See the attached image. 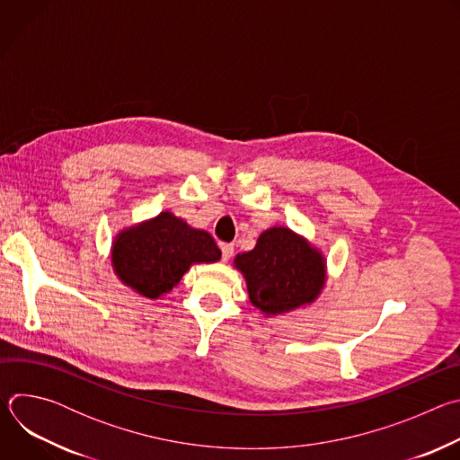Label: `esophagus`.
I'll list each match as a JSON object with an SVG mask.
<instances>
[{
	"label": "esophagus",
	"mask_w": 460,
	"mask_h": 460,
	"mask_svg": "<svg viewBox=\"0 0 460 460\" xmlns=\"http://www.w3.org/2000/svg\"><path fill=\"white\" fill-rule=\"evenodd\" d=\"M220 249H222V260L224 261H227L233 256V252H234L233 243H220Z\"/></svg>",
	"instance_id": "esophagus-1"
}]
</instances>
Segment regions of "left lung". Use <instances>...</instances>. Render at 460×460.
I'll return each instance as SVG.
<instances>
[{
    "mask_svg": "<svg viewBox=\"0 0 460 460\" xmlns=\"http://www.w3.org/2000/svg\"><path fill=\"white\" fill-rule=\"evenodd\" d=\"M245 279L251 304L264 316H279L311 305L327 282L323 252L289 227L275 226L254 249L233 260Z\"/></svg>",
    "mask_w": 460,
    "mask_h": 460,
    "instance_id": "obj_1",
    "label": "left lung"
}]
</instances>
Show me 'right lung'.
<instances>
[{"mask_svg":"<svg viewBox=\"0 0 460 460\" xmlns=\"http://www.w3.org/2000/svg\"><path fill=\"white\" fill-rule=\"evenodd\" d=\"M118 280L137 295L158 300L178 286L194 264H215L222 252L213 236L171 211L123 227L111 243Z\"/></svg>","mask_w":460,"mask_h":460,"instance_id":"add662e5","label":"right lung"}]
</instances>
